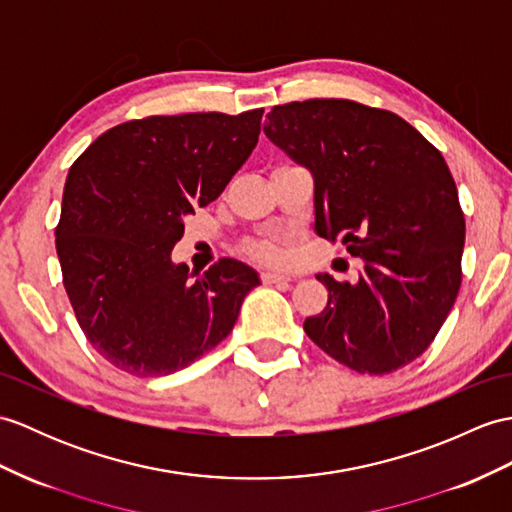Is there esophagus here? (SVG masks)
Listing matches in <instances>:
<instances>
[{"label": "esophagus", "mask_w": 512, "mask_h": 512, "mask_svg": "<svg viewBox=\"0 0 512 512\" xmlns=\"http://www.w3.org/2000/svg\"><path fill=\"white\" fill-rule=\"evenodd\" d=\"M261 281H264L266 285H279V283H290L292 279L288 275H281V272L266 270V272H261Z\"/></svg>", "instance_id": "1"}]
</instances>
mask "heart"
<instances>
[{
  "label": "heart",
  "instance_id": "obj_1",
  "mask_svg": "<svg viewBox=\"0 0 512 512\" xmlns=\"http://www.w3.org/2000/svg\"><path fill=\"white\" fill-rule=\"evenodd\" d=\"M244 251L251 257L264 259V261H279L283 257L279 248L272 244L270 240H248L244 244Z\"/></svg>",
  "mask_w": 512,
  "mask_h": 512
}]
</instances>
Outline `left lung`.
I'll list each match as a JSON object with an SVG mask.
<instances>
[{
    "label": "left lung",
    "instance_id": "left-lung-1",
    "mask_svg": "<svg viewBox=\"0 0 512 512\" xmlns=\"http://www.w3.org/2000/svg\"><path fill=\"white\" fill-rule=\"evenodd\" d=\"M264 133L314 176V229L364 259L358 283L316 275L327 307L305 334L386 375L430 347L462 281L465 216L443 154L399 115L353 100L272 106Z\"/></svg>",
    "mask_w": 512,
    "mask_h": 512
}]
</instances>
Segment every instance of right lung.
I'll use <instances>...</instances> for the list:
<instances>
[{"mask_svg":"<svg viewBox=\"0 0 512 512\" xmlns=\"http://www.w3.org/2000/svg\"><path fill=\"white\" fill-rule=\"evenodd\" d=\"M264 109L152 115L102 133L69 168L56 253L91 347L120 371L161 377L231 334L253 268L174 264L196 207L216 200L257 146Z\"/></svg>","mask_w":512,"mask_h":512,"instance_id":"1","label":"right lung"}]
</instances>
